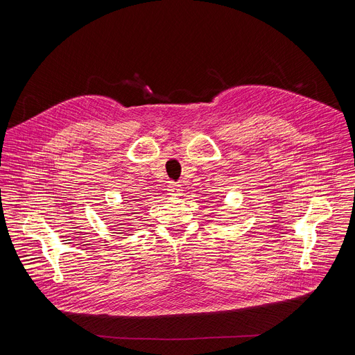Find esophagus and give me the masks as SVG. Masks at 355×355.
Masks as SVG:
<instances>
[{"label": "esophagus", "mask_w": 355, "mask_h": 355, "mask_svg": "<svg viewBox=\"0 0 355 355\" xmlns=\"http://www.w3.org/2000/svg\"><path fill=\"white\" fill-rule=\"evenodd\" d=\"M168 191H170V193L171 195H181L182 193V188L180 187V185H177L175 182H170V185H168Z\"/></svg>", "instance_id": "esophagus-1"}]
</instances>
